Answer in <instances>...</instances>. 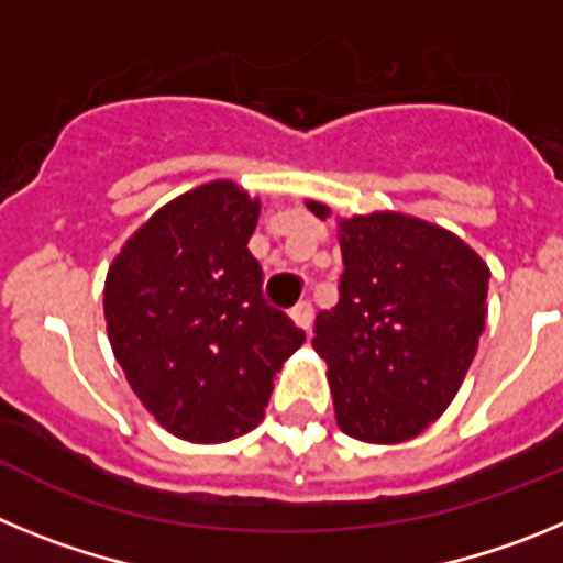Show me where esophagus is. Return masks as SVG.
<instances>
[{"mask_svg": "<svg viewBox=\"0 0 563 563\" xmlns=\"http://www.w3.org/2000/svg\"><path fill=\"white\" fill-rule=\"evenodd\" d=\"M312 316H316V312H312L310 301H298V305L290 310L292 324H296L298 330H310V327H312Z\"/></svg>", "mask_w": 563, "mask_h": 563, "instance_id": "obj_1", "label": "esophagus"}]
</instances>
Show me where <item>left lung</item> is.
Instances as JSON below:
<instances>
[{"label":"left lung","instance_id":"8db88e82","mask_svg":"<svg viewBox=\"0 0 563 563\" xmlns=\"http://www.w3.org/2000/svg\"><path fill=\"white\" fill-rule=\"evenodd\" d=\"M318 220L330 206L307 200ZM341 298L312 346L343 434L395 445L426 431L465 380L487 318L490 271L456 233L409 213L338 220Z\"/></svg>","mask_w":563,"mask_h":563}]
</instances>
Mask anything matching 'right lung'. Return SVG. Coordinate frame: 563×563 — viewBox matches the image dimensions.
Segmentation results:
<instances>
[{
	"mask_svg": "<svg viewBox=\"0 0 563 563\" xmlns=\"http://www.w3.org/2000/svg\"><path fill=\"white\" fill-rule=\"evenodd\" d=\"M258 200L213 180L154 211L103 285L114 361L163 429L188 442H228L256 429L273 377L305 343L267 307L247 251Z\"/></svg>",
	"mask_w": 563,
	"mask_h": 563,
	"instance_id": "obj_1",
	"label": "right lung"
}]
</instances>
